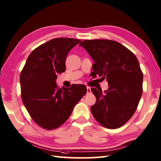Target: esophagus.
Masks as SVG:
<instances>
[{
	"label": "esophagus",
	"mask_w": 161,
	"mask_h": 161,
	"mask_svg": "<svg viewBox=\"0 0 161 161\" xmlns=\"http://www.w3.org/2000/svg\"><path fill=\"white\" fill-rule=\"evenodd\" d=\"M86 90H87V94L91 93V89L90 87H86Z\"/></svg>",
	"instance_id": "1"
}]
</instances>
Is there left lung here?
<instances>
[{"label": "left lung", "mask_w": 161, "mask_h": 161, "mask_svg": "<svg viewBox=\"0 0 161 161\" xmlns=\"http://www.w3.org/2000/svg\"><path fill=\"white\" fill-rule=\"evenodd\" d=\"M95 61L92 76L101 77L108 88H91L96 102L91 110L95 119L106 128L117 129L132 117L142 94L143 75L135 54L112 40H85L80 45Z\"/></svg>", "instance_id": "obj_1"}]
</instances>
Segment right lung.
I'll use <instances>...</instances> for the list:
<instances>
[{"label": "right lung", "instance_id": "obj_1", "mask_svg": "<svg viewBox=\"0 0 161 161\" xmlns=\"http://www.w3.org/2000/svg\"><path fill=\"white\" fill-rule=\"evenodd\" d=\"M80 42L70 38L48 41L30 53L20 73L23 104L33 120L43 129L52 130L63 125L86 93L85 85L59 88L56 84L57 75L66 70L68 53Z\"/></svg>", "mask_w": 161, "mask_h": 161}]
</instances>
